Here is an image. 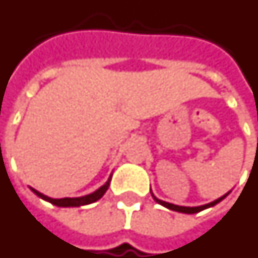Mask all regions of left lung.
<instances>
[{
    "instance_id": "obj_1",
    "label": "left lung",
    "mask_w": 258,
    "mask_h": 258,
    "mask_svg": "<svg viewBox=\"0 0 258 258\" xmlns=\"http://www.w3.org/2000/svg\"><path fill=\"white\" fill-rule=\"evenodd\" d=\"M152 192V191H150ZM230 194V191L224 194L223 197L217 198L216 201L211 202V204H207V205H201V207H179V205H173V204H169V202H165V201H161V200H158L157 197H154V194L152 192V197L154 198V201L160 204V205H163V207L168 208V209H171V211H175V212H180V213H188V215H191V213H198V212L204 211V209H207V208H211V207H215L216 204L221 201V200H224Z\"/></svg>"
}]
</instances>
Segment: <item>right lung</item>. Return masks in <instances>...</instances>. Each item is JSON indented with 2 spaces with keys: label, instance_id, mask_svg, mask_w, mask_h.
Returning a JSON list of instances; mask_svg holds the SVG:
<instances>
[{
  "label": "right lung",
  "instance_id": "right-lung-1",
  "mask_svg": "<svg viewBox=\"0 0 258 258\" xmlns=\"http://www.w3.org/2000/svg\"><path fill=\"white\" fill-rule=\"evenodd\" d=\"M110 177L106 180L104 186H101L98 190H95L94 192H91V194H87V196H83V197H76V198H50L45 196V194H42V192L37 191L35 188H31L32 191L37 194L38 197L42 198V200H45V201L50 202L53 205H56V207H62V208H68V207H82V205H89V204H93V202L98 201L102 196H104L108 187H109V183H110Z\"/></svg>",
  "mask_w": 258,
  "mask_h": 258
}]
</instances>
